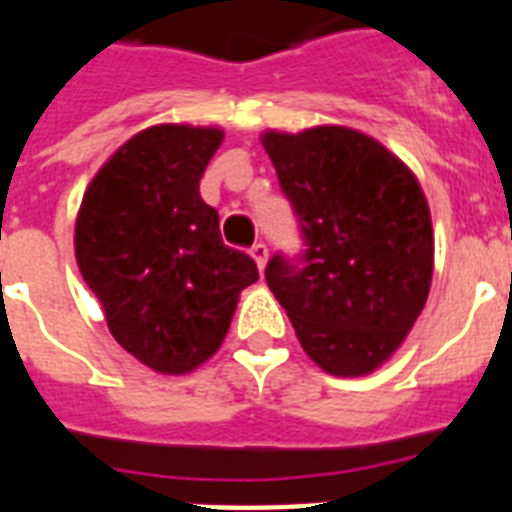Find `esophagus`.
<instances>
[{
    "label": "esophagus",
    "mask_w": 512,
    "mask_h": 512,
    "mask_svg": "<svg viewBox=\"0 0 512 512\" xmlns=\"http://www.w3.org/2000/svg\"><path fill=\"white\" fill-rule=\"evenodd\" d=\"M249 255H252V260L257 263V268L263 271L265 263H268V247H265L263 241H257V244H252V249H249Z\"/></svg>",
    "instance_id": "esophagus-1"
}]
</instances>
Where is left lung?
<instances>
[{"label": "left lung", "mask_w": 512, "mask_h": 512, "mask_svg": "<svg viewBox=\"0 0 512 512\" xmlns=\"http://www.w3.org/2000/svg\"><path fill=\"white\" fill-rule=\"evenodd\" d=\"M260 140L308 247L300 263L273 255L265 281L324 372L372 374L401 348L428 300V199L396 154L350 127L268 130Z\"/></svg>", "instance_id": "left-lung-1"}]
</instances>
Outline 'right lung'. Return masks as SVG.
Returning <instances> with one entry per match:
<instances>
[{
  "mask_svg": "<svg viewBox=\"0 0 512 512\" xmlns=\"http://www.w3.org/2000/svg\"><path fill=\"white\" fill-rule=\"evenodd\" d=\"M220 143V127H148L100 167L76 215V265L111 335L159 374L215 356L241 289L257 281L255 260L225 247L199 193Z\"/></svg>",
  "mask_w": 512,
  "mask_h": 512,
  "instance_id": "1",
  "label": "right lung"
}]
</instances>
